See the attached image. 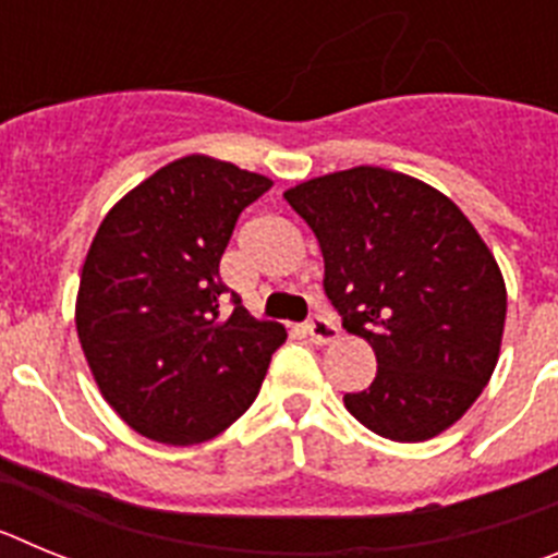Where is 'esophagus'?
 <instances>
[{"label": "esophagus", "instance_id": "34e87169", "mask_svg": "<svg viewBox=\"0 0 558 558\" xmlns=\"http://www.w3.org/2000/svg\"><path fill=\"white\" fill-rule=\"evenodd\" d=\"M307 335L315 347H327V343H332L338 338V327L329 322L327 315H313L307 322Z\"/></svg>", "mask_w": 558, "mask_h": 558}]
</instances>
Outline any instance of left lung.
Segmentation results:
<instances>
[{
    "label": "left lung",
    "mask_w": 558,
    "mask_h": 558,
    "mask_svg": "<svg viewBox=\"0 0 558 558\" xmlns=\"http://www.w3.org/2000/svg\"><path fill=\"white\" fill-rule=\"evenodd\" d=\"M284 201L318 236L343 329L377 354L347 411L391 441L456 425L495 372L506 324V282L475 226L430 184L383 167L310 179Z\"/></svg>",
    "instance_id": "left-lung-1"
}]
</instances>
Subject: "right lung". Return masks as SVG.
Listing matches in <instances>:
<instances>
[{
    "instance_id": "1",
    "label": "right lung",
    "mask_w": 558,
    "mask_h": 558,
    "mask_svg": "<svg viewBox=\"0 0 558 558\" xmlns=\"http://www.w3.org/2000/svg\"><path fill=\"white\" fill-rule=\"evenodd\" d=\"M274 181L184 156L133 186L86 254L75 324L108 405L161 445H201L259 393L282 324L256 322L220 279L236 218Z\"/></svg>"
}]
</instances>
